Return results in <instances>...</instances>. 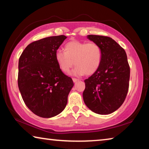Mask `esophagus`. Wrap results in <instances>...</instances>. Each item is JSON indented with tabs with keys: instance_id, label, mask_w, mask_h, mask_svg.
Listing matches in <instances>:
<instances>
[{
	"instance_id": "esophagus-1",
	"label": "esophagus",
	"mask_w": 149,
	"mask_h": 149,
	"mask_svg": "<svg viewBox=\"0 0 149 149\" xmlns=\"http://www.w3.org/2000/svg\"><path fill=\"white\" fill-rule=\"evenodd\" d=\"M72 79H73V81H74V83H76V82H77V81H78V79H76V78H73Z\"/></svg>"
}]
</instances>
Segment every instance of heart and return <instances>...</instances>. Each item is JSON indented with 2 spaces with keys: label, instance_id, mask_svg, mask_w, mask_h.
I'll use <instances>...</instances> for the list:
<instances>
[{
  "label": "heart",
  "instance_id": "heart-1",
  "mask_svg": "<svg viewBox=\"0 0 149 149\" xmlns=\"http://www.w3.org/2000/svg\"><path fill=\"white\" fill-rule=\"evenodd\" d=\"M64 49L65 52L58 49L55 53L56 62L63 72H69L75 64L73 75H89L100 68L102 52L100 46L94 42L71 41L65 44Z\"/></svg>",
  "mask_w": 149,
  "mask_h": 149
}]
</instances>
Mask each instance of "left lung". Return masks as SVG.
<instances>
[{"label":"left lung","instance_id":"left-lung-1","mask_svg":"<svg viewBox=\"0 0 149 149\" xmlns=\"http://www.w3.org/2000/svg\"><path fill=\"white\" fill-rule=\"evenodd\" d=\"M102 52L100 68L84 82L85 104L92 111L108 115L118 109L129 89L130 68L125 49L111 38L88 35Z\"/></svg>","mask_w":149,"mask_h":149}]
</instances>
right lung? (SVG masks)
<instances>
[{"mask_svg": "<svg viewBox=\"0 0 149 149\" xmlns=\"http://www.w3.org/2000/svg\"><path fill=\"white\" fill-rule=\"evenodd\" d=\"M66 38L60 35L33 42L19 58L18 88L26 105L39 117L60 114L74 86L72 78L61 71L55 60L56 52Z\"/></svg>", "mask_w": 149, "mask_h": 149, "instance_id": "add662e5", "label": "right lung"}]
</instances>
